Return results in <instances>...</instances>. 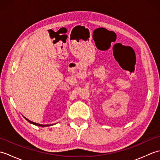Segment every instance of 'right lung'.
Here are the masks:
<instances>
[{
    "mask_svg": "<svg viewBox=\"0 0 160 160\" xmlns=\"http://www.w3.org/2000/svg\"><path fill=\"white\" fill-rule=\"evenodd\" d=\"M27 120H28L29 123H31V124H34V125H36V126H38V127H49V126H52V125H53V124H38V123H36V122H32V121H30L29 120H28V119H27L26 118H25Z\"/></svg>",
    "mask_w": 160,
    "mask_h": 160,
    "instance_id": "1",
    "label": "right lung"
}]
</instances>
